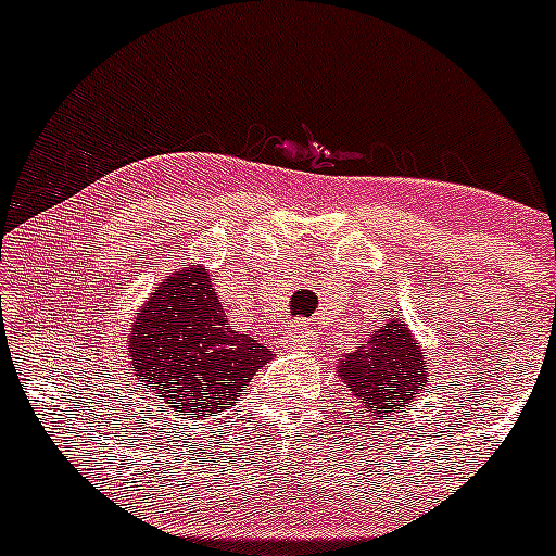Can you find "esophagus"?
<instances>
[{"label":"esophagus","mask_w":556,"mask_h":556,"mask_svg":"<svg viewBox=\"0 0 556 556\" xmlns=\"http://www.w3.org/2000/svg\"><path fill=\"white\" fill-rule=\"evenodd\" d=\"M314 344V331H311L308 321H295L287 324L282 331V348L285 350H308Z\"/></svg>","instance_id":"obj_1"}]
</instances>
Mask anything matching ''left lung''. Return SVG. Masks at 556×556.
I'll return each mask as SVG.
<instances>
[{
  "instance_id": "obj_1",
  "label": "left lung",
  "mask_w": 556,
  "mask_h": 556,
  "mask_svg": "<svg viewBox=\"0 0 556 556\" xmlns=\"http://www.w3.org/2000/svg\"><path fill=\"white\" fill-rule=\"evenodd\" d=\"M337 376L361 402L363 418H371L379 431L384 420L405 410L429 379L426 355L410 327L400 316L387 318L355 353L340 355Z\"/></svg>"
}]
</instances>
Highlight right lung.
Returning a JSON list of instances; mask_svg holds the SVG:
<instances>
[{
  "instance_id": "obj_1",
  "label": "right lung",
  "mask_w": 556,
  "mask_h": 556,
  "mask_svg": "<svg viewBox=\"0 0 556 556\" xmlns=\"http://www.w3.org/2000/svg\"><path fill=\"white\" fill-rule=\"evenodd\" d=\"M127 366L164 410L214 416L271 361V350L227 327L206 266H185L154 287L127 337Z\"/></svg>"
}]
</instances>
